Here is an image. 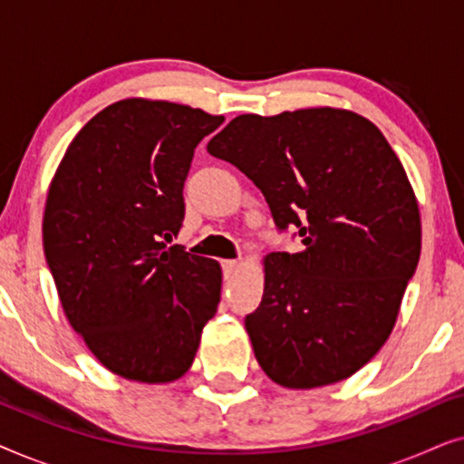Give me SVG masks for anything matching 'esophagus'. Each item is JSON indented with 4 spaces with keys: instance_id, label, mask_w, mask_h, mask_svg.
<instances>
[{
    "instance_id": "34e87169",
    "label": "esophagus",
    "mask_w": 464,
    "mask_h": 464,
    "mask_svg": "<svg viewBox=\"0 0 464 464\" xmlns=\"http://www.w3.org/2000/svg\"><path fill=\"white\" fill-rule=\"evenodd\" d=\"M221 270H224V278H232L234 272L238 270V262H234V259H224V262H221Z\"/></svg>"
}]
</instances>
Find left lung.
I'll use <instances>...</instances> for the list:
<instances>
[{
    "mask_svg": "<svg viewBox=\"0 0 464 464\" xmlns=\"http://www.w3.org/2000/svg\"><path fill=\"white\" fill-rule=\"evenodd\" d=\"M262 189L302 251L264 259L266 285L246 314L257 363L287 389L359 372L392 332L420 259V213L382 132L334 107L234 118L207 145Z\"/></svg>",
    "mask_w": 464,
    "mask_h": 464,
    "instance_id": "1",
    "label": "left lung"
}]
</instances>
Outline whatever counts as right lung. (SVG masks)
I'll list each match as a JSON object with an SVG mask.
<instances>
[{"instance_id":"right-lung-1","label":"right lung","mask_w":464,"mask_h":464,"mask_svg":"<svg viewBox=\"0 0 464 464\" xmlns=\"http://www.w3.org/2000/svg\"><path fill=\"white\" fill-rule=\"evenodd\" d=\"M221 122L169 101H118L75 135L50 183L44 253L63 310L126 380L181 378L218 313L219 264L169 243L196 145Z\"/></svg>"}]
</instances>
